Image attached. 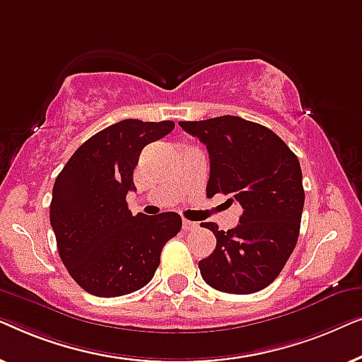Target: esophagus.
<instances>
[{
    "mask_svg": "<svg viewBox=\"0 0 362 362\" xmlns=\"http://www.w3.org/2000/svg\"><path fill=\"white\" fill-rule=\"evenodd\" d=\"M182 229H185V230H194V229H197V222L182 219Z\"/></svg>",
    "mask_w": 362,
    "mask_h": 362,
    "instance_id": "1",
    "label": "esophagus"
}]
</instances>
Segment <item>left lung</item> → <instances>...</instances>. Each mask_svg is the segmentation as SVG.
<instances>
[{
    "mask_svg": "<svg viewBox=\"0 0 362 362\" xmlns=\"http://www.w3.org/2000/svg\"><path fill=\"white\" fill-rule=\"evenodd\" d=\"M209 153L206 194H229L242 206L234 229L214 232L216 249L199 262L204 281L224 293L264 290L284 269L300 234L305 204L303 176L293 151L270 128L240 117L180 122Z\"/></svg>",
    "mask_w": 362,
    "mask_h": 362,
    "instance_id": "8db88e82",
    "label": "left lung"
}]
</instances>
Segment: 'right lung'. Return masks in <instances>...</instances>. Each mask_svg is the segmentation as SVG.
Returning <instances> with one entry per match:
<instances>
[{"label":"right lung","mask_w":362,"mask_h":362,"mask_svg":"<svg viewBox=\"0 0 362 362\" xmlns=\"http://www.w3.org/2000/svg\"><path fill=\"white\" fill-rule=\"evenodd\" d=\"M175 123L122 120L77 148L52 187L51 226L69 275L90 295L112 298L150 284L161 250L181 230L176 212L128 211L133 170L148 143Z\"/></svg>","instance_id":"obj_1"}]
</instances>
